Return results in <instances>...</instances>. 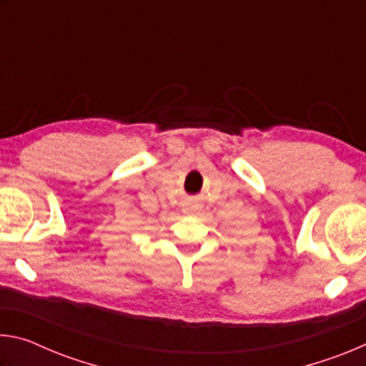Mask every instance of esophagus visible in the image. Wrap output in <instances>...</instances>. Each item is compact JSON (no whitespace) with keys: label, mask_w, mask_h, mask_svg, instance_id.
I'll return each instance as SVG.
<instances>
[{"label":"esophagus","mask_w":366,"mask_h":366,"mask_svg":"<svg viewBox=\"0 0 366 366\" xmlns=\"http://www.w3.org/2000/svg\"><path fill=\"white\" fill-rule=\"evenodd\" d=\"M198 212V205H195V203H187V205L184 207V213L185 214H194Z\"/></svg>","instance_id":"esophagus-1"}]
</instances>
